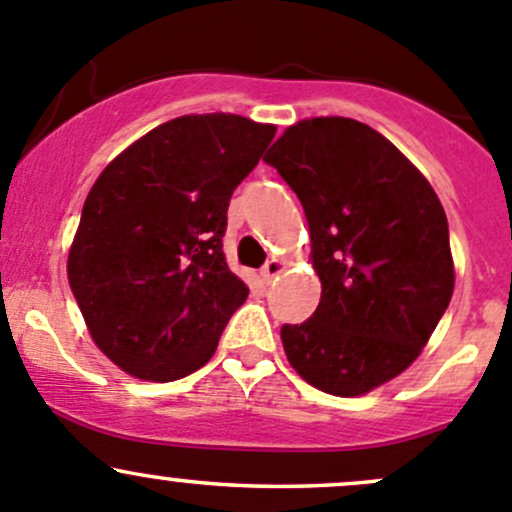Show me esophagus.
<instances>
[{"instance_id":"obj_1","label":"esophagus","mask_w":512,"mask_h":512,"mask_svg":"<svg viewBox=\"0 0 512 512\" xmlns=\"http://www.w3.org/2000/svg\"><path fill=\"white\" fill-rule=\"evenodd\" d=\"M282 270H285V262H282L280 257H270V260L265 262V267H262V280L272 282Z\"/></svg>"}]
</instances>
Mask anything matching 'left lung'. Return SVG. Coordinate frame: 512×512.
<instances>
[{
	"instance_id": "left-lung-1",
	"label": "left lung",
	"mask_w": 512,
	"mask_h": 512,
	"mask_svg": "<svg viewBox=\"0 0 512 512\" xmlns=\"http://www.w3.org/2000/svg\"><path fill=\"white\" fill-rule=\"evenodd\" d=\"M297 193L322 299L282 347L307 384L361 396L409 369L453 294L448 220L431 183L379 131L307 118L265 156Z\"/></svg>"
}]
</instances>
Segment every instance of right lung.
Here are the masks:
<instances>
[{"label": "right lung", "instance_id": "right-lung-1", "mask_svg": "<svg viewBox=\"0 0 512 512\" xmlns=\"http://www.w3.org/2000/svg\"><path fill=\"white\" fill-rule=\"evenodd\" d=\"M275 126L180 116L106 165L69 250V285L96 347L136 379L175 381L215 354L250 289L225 262L232 190Z\"/></svg>", "mask_w": 512, "mask_h": 512}]
</instances>
